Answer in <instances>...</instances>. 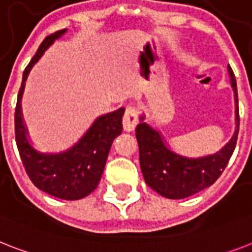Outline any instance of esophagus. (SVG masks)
I'll use <instances>...</instances> for the list:
<instances>
[{
    "label": "esophagus",
    "instance_id": "esophagus-1",
    "mask_svg": "<svg viewBox=\"0 0 252 252\" xmlns=\"http://www.w3.org/2000/svg\"><path fill=\"white\" fill-rule=\"evenodd\" d=\"M138 123V112L134 107H128L123 116V126L126 132H132Z\"/></svg>",
    "mask_w": 252,
    "mask_h": 252
}]
</instances>
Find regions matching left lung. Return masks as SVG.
I'll list each match as a JSON object with an SVG mask.
<instances>
[{
  "label": "left lung",
  "instance_id": "1",
  "mask_svg": "<svg viewBox=\"0 0 252 252\" xmlns=\"http://www.w3.org/2000/svg\"><path fill=\"white\" fill-rule=\"evenodd\" d=\"M230 84L236 99L237 129L221 150L203 158H186L176 154L164 145L160 133L149 124L141 123L136 128L140 149V165L146 184L157 193L169 199H183L211 186L220 177L236 149L239 128L237 83L233 69L228 67Z\"/></svg>",
  "mask_w": 252,
  "mask_h": 252
}]
</instances>
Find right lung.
<instances>
[{
    "label": "right lung",
    "mask_w": 252,
    "mask_h": 252,
    "mask_svg": "<svg viewBox=\"0 0 252 252\" xmlns=\"http://www.w3.org/2000/svg\"><path fill=\"white\" fill-rule=\"evenodd\" d=\"M66 31L49 34L24 69L15 107V141L27 175L34 186L59 199L76 200L89 195L99 184L112 141L123 130L124 107L99 116L83 138L64 153L42 154L31 146L20 108L24 83L34 63Z\"/></svg>",
    "instance_id": "1"
}]
</instances>
